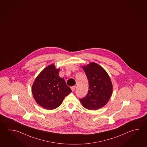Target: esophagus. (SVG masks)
<instances>
[{
    "mask_svg": "<svg viewBox=\"0 0 147 147\" xmlns=\"http://www.w3.org/2000/svg\"><path fill=\"white\" fill-rule=\"evenodd\" d=\"M76 88V87L75 86H71V89L72 91H74L75 90V89Z\"/></svg>",
    "mask_w": 147,
    "mask_h": 147,
    "instance_id": "34e87169",
    "label": "esophagus"
}]
</instances>
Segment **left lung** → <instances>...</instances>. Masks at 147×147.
I'll use <instances>...</instances> for the list:
<instances>
[{
  "mask_svg": "<svg viewBox=\"0 0 147 147\" xmlns=\"http://www.w3.org/2000/svg\"><path fill=\"white\" fill-rule=\"evenodd\" d=\"M88 82V91L80 98L83 107L89 110L104 107L112 95V85L109 76L103 68L95 63L82 67Z\"/></svg>",
  "mask_w": 147,
  "mask_h": 147,
  "instance_id": "8db88e82",
  "label": "left lung"
}]
</instances>
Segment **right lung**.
I'll list each match as a JSON object with an SVG mask.
<instances>
[{"label":"right lung","mask_w":147,"mask_h":147,"mask_svg":"<svg viewBox=\"0 0 147 147\" xmlns=\"http://www.w3.org/2000/svg\"><path fill=\"white\" fill-rule=\"evenodd\" d=\"M59 71L54 65L49 66L40 72L32 85L36 102L46 109L57 108L72 91L64 79L59 77Z\"/></svg>","instance_id":"obj_1"}]
</instances>
